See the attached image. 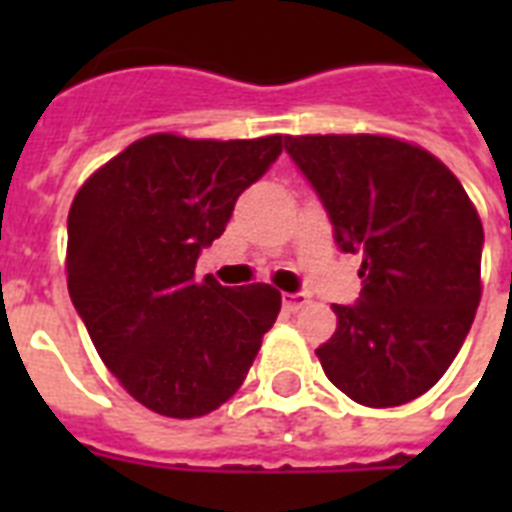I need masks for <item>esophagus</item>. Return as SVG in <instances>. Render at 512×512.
<instances>
[{"label": "esophagus", "instance_id": "obj_1", "mask_svg": "<svg viewBox=\"0 0 512 512\" xmlns=\"http://www.w3.org/2000/svg\"><path fill=\"white\" fill-rule=\"evenodd\" d=\"M281 305H284V311L297 313L300 308L308 305V295H300V292H284V295H281Z\"/></svg>", "mask_w": 512, "mask_h": 512}]
</instances>
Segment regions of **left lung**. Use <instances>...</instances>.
<instances>
[{"instance_id":"1","label":"left lung","mask_w":512,"mask_h":512,"mask_svg":"<svg viewBox=\"0 0 512 512\" xmlns=\"http://www.w3.org/2000/svg\"><path fill=\"white\" fill-rule=\"evenodd\" d=\"M284 148L319 193L342 252L361 255L356 305H332L316 348L364 406L422 396L462 348L481 303L484 225L462 183L425 148L385 135H300Z\"/></svg>"}]
</instances>
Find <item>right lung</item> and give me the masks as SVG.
<instances>
[{
	"label": "right lung",
	"instance_id": "1",
	"mask_svg": "<svg viewBox=\"0 0 512 512\" xmlns=\"http://www.w3.org/2000/svg\"><path fill=\"white\" fill-rule=\"evenodd\" d=\"M281 154V135L135 140L103 164L68 212V295L103 364L135 401L177 420L239 390L281 311L268 284L196 281L201 249Z\"/></svg>",
	"mask_w": 512,
	"mask_h": 512
}]
</instances>
